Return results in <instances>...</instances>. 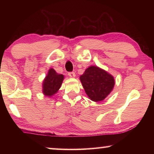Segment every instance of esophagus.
<instances>
[{"label": "esophagus", "mask_w": 154, "mask_h": 154, "mask_svg": "<svg viewBox=\"0 0 154 154\" xmlns=\"http://www.w3.org/2000/svg\"><path fill=\"white\" fill-rule=\"evenodd\" d=\"M69 76L71 78H75V73L73 72H69Z\"/></svg>", "instance_id": "esophagus-1"}]
</instances>
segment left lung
<instances>
[{
    "label": "left lung",
    "mask_w": 154,
    "mask_h": 154,
    "mask_svg": "<svg viewBox=\"0 0 154 154\" xmlns=\"http://www.w3.org/2000/svg\"><path fill=\"white\" fill-rule=\"evenodd\" d=\"M88 97L94 102L102 101L113 90L115 79L113 75L97 66H90L79 77Z\"/></svg>",
    "instance_id": "obj_1"
}]
</instances>
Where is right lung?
Listing matches in <instances>:
<instances>
[{"mask_svg":"<svg viewBox=\"0 0 154 154\" xmlns=\"http://www.w3.org/2000/svg\"><path fill=\"white\" fill-rule=\"evenodd\" d=\"M64 79L63 75L58 74L52 68L49 69L48 74L43 81L42 92L43 94L48 97L53 96L60 88Z\"/></svg>","mask_w":154,"mask_h":154,"instance_id":"1","label":"right lung"}]
</instances>
